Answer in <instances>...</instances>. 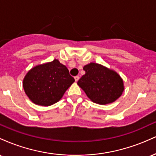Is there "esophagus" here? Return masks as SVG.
Instances as JSON below:
<instances>
[{
    "label": "esophagus",
    "mask_w": 156,
    "mask_h": 156,
    "mask_svg": "<svg viewBox=\"0 0 156 156\" xmlns=\"http://www.w3.org/2000/svg\"><path fill=\"white\" fill-rule=\"evenodd\" d=\"M78 80H79V76H76V77H75V80H76V82L78 81Z\"/></svg>",
    "instance_id": "1"
}]
</instances>
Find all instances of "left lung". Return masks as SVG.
Here are the masks:
<instances>
[{
    "label": "left lung",
    "mask_w": 156,
    "mask_h": 156,
    "mask_svg": "<svg viewBox=\"0 0 156 156\" xmlns=\"http://www.w3.org/2000/svg\"><path fill=\"white\" fill-rule=\"evenodd\" d=\"M83 69L86 73L78 80V85L92 102L106 105L114 103L122 95L124 83L117 72L94 62Z\"/></svg>",
    "instance_id": "1"
}]
</instances>
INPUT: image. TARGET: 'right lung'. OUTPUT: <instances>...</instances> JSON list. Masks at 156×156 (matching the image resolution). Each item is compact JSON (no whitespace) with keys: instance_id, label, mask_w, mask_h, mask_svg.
<instances>
[{"instance_id":"1","label":"right lung","mask_w":156,"mask_h":156,"mask_svg":"<svg viewBox=\"0 0 156 156\" xmlns=\"http://www.w3.org/2000/svg\"><path fill=\"white\" fill-rule=\"evenodd\" d=\"M66 66L58 59L31 68L25 76V93L36 105L49 106L59 101L74 83Z\"/></svg>"}]
</instances>
